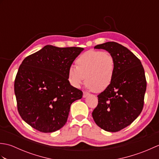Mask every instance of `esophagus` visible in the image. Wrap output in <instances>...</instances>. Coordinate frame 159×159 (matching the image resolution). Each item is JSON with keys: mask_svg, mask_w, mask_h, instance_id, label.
Returning a JSON list of instances; mask_svg holds the SVG:
<instances>
[{"mask_svg": "<svg viewBox=\"0 0 159 159\" xmlns=\"http://www.w3.org/2000/svg\"><path fill=\"white\" fill-rule=\"evenodd\" d=\"M89 96V93H87L86 92H83V98H86L87 96Z\"/></svg>", "mask_w": 159, "mask_h": 159, "instance_id": "1", "label": "esophagus"}]
</instances>
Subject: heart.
<instances>
[{
	"mask_svg": "<svg viewBox=\"0 0 159 159\" xmlns=\"http://www.w3.org/2000/svg\"><path fill=\"white\" fill-rule=\"evenodd\" d=\"M115 72V61L110 53L99 50H89L76 60V66L68 70V79L75 87L85 84L94 92L106 89L112 81Z\"/></svg>",
	"mask_w": 159,
	"mask_h": 159,
	"instance_id": "1",
	"label": "heart"
}]
</instances>
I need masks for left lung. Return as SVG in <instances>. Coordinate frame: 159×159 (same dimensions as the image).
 <instances>
[{
  "instance_id": "obj_1",
  "label": "left lung",
  "mask_w": 159,
  "mask_h": 159,
  "mask_svg": "<svg viewBox=\"0 0 159 159\" xmlns=\"http://www.w3.org/2000/svg\"><path fill=\"white\" fill-rule=\"evenodd\" d=\"M94 48L103 49L113 56L115 72L110 85L100 93L92 112L96 124L108 132H117L133 122L143 107L146 80L141 62L126 47L109 42Z\"/></svg>"
}]
</instances>
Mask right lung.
<instances>
[{
    "label": "right lung",
    "instance_id": "1",
    "mask_svg": "<svg viewBox=\"0 0 159 159\" xmlns=\"http://www.w3.org/2000/svg\"><path fill=\"white\" fill-rule=\"evenodd\" d=\"M83 50L46 45L23 60L14 92L20 116L33 128L52 133L66 124L71 104L83 97L70 85L68 70Z\"/></svg>",
    "mask_w": 159,
    "mask_h": 159
}]
</instances>
